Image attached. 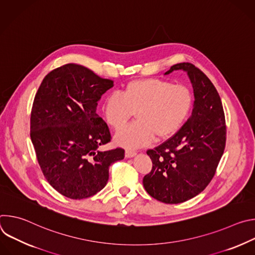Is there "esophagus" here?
<instances>
[{
	"label": "esophagus",
	"instance_id": "34e87169",
	"mask_svg": "<svg viewBox=\"0 0 255 255\" xmlns=\"http://www.w3.org/2000/svg\"><path fill=\"white\" fill-rule=\"evenodd\" d=\"M135 155H136V151H134V150L127 149V150L125 151V156H126L127 158H131V157H133V156H135Z\"/></svg>",
	"mask_w": 255,
	"mask_h": 255
}]
</instances>
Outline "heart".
I'll return each mask as SVG.
<instances>
[{"label":"heart","instance_id":"heart-1","mask_svg":"<svg viewBox=\"0 0 255 255\" xmlns=\"http://www.w3.org/2000/svg\"><path fill=\"white\" fill-rule=\"evenodd\" d=\"M194 104L191 90L158 79L128 83L122 95H109L102 107L106 122L120 129L136 112L137 121L115 134V142L126 148L148 145L153 139L174 135L188 119Z\"/></svg>","mask_w":255,"mask_h":255}]
</instances>
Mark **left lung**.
Here are the masks:
<instances>
[{"instance_id":"left-lung-1","label":"left lung","mask_w":255,"mask_h":255,"mask_svg":"<svg viewBox=\"0 0 255 255\" xmlns=\"http://www.w3.org/2000/svg\"><path fill=\"white\" fill-rule=\"evenodd\" d=\"M184 70L194 90L193 112L172 137L147 150L151 171L143 177L146 192L165 204L186 202L205 190L223 155L226 126L216 88L202 70L189 62L172 65L164 75Z\"/></svg>"}]
</instances>
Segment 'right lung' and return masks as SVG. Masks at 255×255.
<instances>
[{
    "instance_id": "add662e5",
    "label": "right lung",
    "mask_w": 255,
    "mask_h": 255,
    "mask_svg": "<svg viewBox=\"0 0 255 255\" xmlns=\"http://www.w3.org/2000/svg\"><path fill=\"white\" fill-rule=\"evenodd\" d=\"M114 82L91 69L68 63L53 69L35 95L30 137L40 168L62 196L82 200L107 185L109 166L124 158V149L100 151L111 141L98 102Z\"/></svg>"
}]
</instances>
